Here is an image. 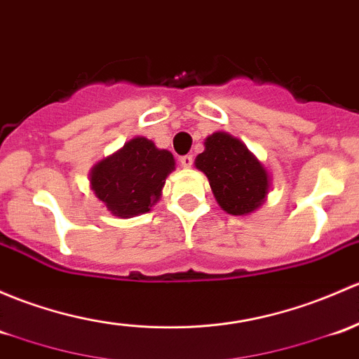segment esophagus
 Returning a JSON list of instances; mask_svg holds the SVG:
<instances>
[{
  "label": "esophagus",
  "mask_w": 359,
  "mask_h": 359,
  "mask_svg": "<svg viewBox=\"0 0 359 359\" xmlns=\"http://www.w3.org/2000/svg\"><path fill=\"white\" fill-rule=\"evenodd\" d=\"M180 165H182L184 168H191L192 167V154H186V156H180Z\"/></svg>",
  "instance_id": "obj_1"
}]
</instances>
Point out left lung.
<instances>
[{"label": "left lung", "instance_id": "left-lung-1", "mask_svg": "<svg viewBox=\"0 0 359 359\" xmlns=\"http://www.w3.org/2000/svg\"><path fill=\"white\" fill-rule=\"evenodd\" d=\"M206 173L218 205L230 215H248L258 208L269 192V173L239 139L215 132L196 158Z\"/></svg>", "mask_w": 359, "mask_h": 359}]
</instances>
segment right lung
Here are the masks:
<instances>
[{
	"instance_id": "right-lung-1",
	"label": "right lung",
	"mask_w": 359,
	"mask_h": 359,
	"mask_svg": "<svg viewBox=\"0 0 359 359\" xmlns=\"http://www.w3.org/2000/svg\"><path fill=\"white\" fill-rule=\"evenodd\" d=\"M173 168L170 151L158 149L146 137H135L93 168L90 186L113 215L129 218L151 210Z\"/></svg>"
}]
</instances>
